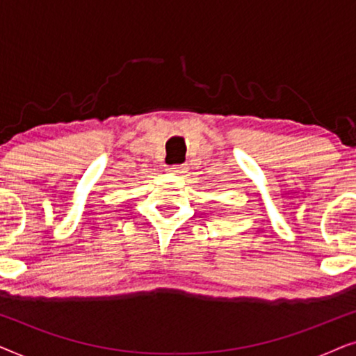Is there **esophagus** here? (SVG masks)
Segmentation results:
<instances>
[{
  "label": "esophagus",
  "instance_id": "esophagus-1",
  "mask_svg": "<svg viewBox=\"0 0 356 356\" xmlns=\"http://www.w3.org/2000/svg\"><path fill=\"white\" fill-rule=\"evenodd\" d=\"M167 172L173 173V175H183L188 172V165L183 163V165H172V167L167 168Z\"/></svg>",
  "mask_w": 356,
  "mask_h": 356
}]
</instances>
